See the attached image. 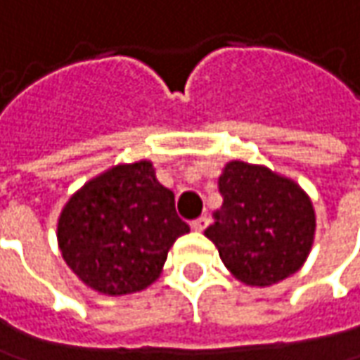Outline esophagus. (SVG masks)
<instances>
[{
  "label": "esophagus",
  "mask_w": 360,
  "mask_h": 360,
  "mask_svg": "<svg viewBox=\"0 0 360 360\" xmlns=\"http://www.w3.org/2000/svg\"><path fill=\"white\" fill-rule=\"evenodd\" d=\"M209 222L211 221H209L207 217H200V219H197V221L191 222V229H193L195 232H202L207 226H209Z\"/></svg>",
  "instance_id": "34e87169"
}]
</instances>
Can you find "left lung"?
<instances>
[{"label": "left lung", "instance_id": "left-lung-1", "mask_svg": "<svg viewBox=\"0 0 360 360\" xmlns=\"http://www.w3.org/2000/svg\"><path fill=\"white\" fill-rule=\"evenodd\" d=\"M222 207L205 236L246 285L266 288L302 268L315 238V209L305 191L266 165L229 161L219 177Z\"/></svg>", "mask_w": 360, "mask_h": 360}]
</instances>
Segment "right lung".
I'll list each match as a JSON object with an SVG mask.
<instances>
[{
    "mask_svg": "<svg viewBox=\"0 0 360 360\" xmlns=\"http://www.w3.org/2000/svg\"><path fill=\"white\" fill-rule=\"evenodd\" d=\"M189 232L151 161L118 163L86 181L63 207L57 240L78 280L102 295L146 290L173 242Z\"/></svg>",
    "mask_w": 360,
    "mask_h": 360,
    "instance_id": "1",
    "label": "right lung"
}]
</instances>
